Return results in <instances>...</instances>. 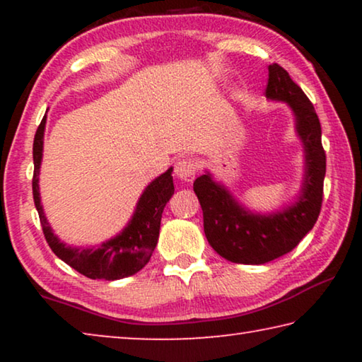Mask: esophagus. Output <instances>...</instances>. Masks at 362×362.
<instances>
[{
	"instance_id": "1",
	"label": "esophagus",
	"mask_w": 362,
	"mask_h": 362,
	"mask_svg": "<svg viewBox=\"0 0 362 362\" xmlns=\"http://www.w3.org/2000/svg\"><path fill=\"white\" fill-rule=\"evenodd\" d=\"M174 174L179 177L182 182H192L196 174V163L192 158H182L175 163Z\"/></svg>"
}]
</instances>
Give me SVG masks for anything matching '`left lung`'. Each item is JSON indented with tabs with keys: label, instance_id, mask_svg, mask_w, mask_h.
I'll return each mask as SVG.
<instances>
[{
	"label": "left lung",
	"instance_id": "left-lung-1",
	"mask_svg": "<svg viewBox=\"0 0 362 362\" xmlns=\"http://www.w3.org/2000/svg\"><path fill=\"white\" fill-rule=\"evenodd\" d=\"M265 94L267 99L286 102L292 108L297 136L303 144L305 177L296 203L278 212L254 214L209 173L193 183L203 209L207 241L223 259L244 265H262L291 252L315 226L322 204L326 153L313 103L278 64L268 66Z\"/></svg>",
	"mask_w": 362,
	"mask_h": 362
}]
</instances>
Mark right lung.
Returning <instances> with one entry per match:
<instances>
[{
	"mask_svg": "<svg viewBox=\"0 0 362 362\" xmlns=\"http://www.w3.org/2000/svg\"><path fill=\"white\" fill-rule=\"evenodd\" d=\"M45 127H46V115L38 126L33 140V199L36 211H38L40 222L42 226V233L60 260L66 265L75 268L78 273L84 274L90 279H105L115 281L132 276L140 272L155 250L159 236V225H161V216L164 206L174 194V182H173V168L166 173L156 177L148 187L144 189L142 196L134 216L126 225L119 235L112 240L102 243L99 247H71L66 246L59 238L54 235L51 225L47 223L40 198V168L42 159V140H45Z\"/></svg>",
	"mask_w": 362,
	"mask_h": 362,
	"instance_id": "add662e5",
	"label": "right lung"
}]
</instances>
